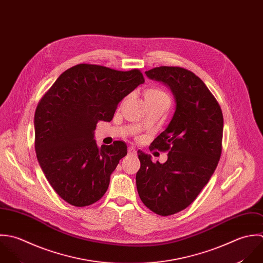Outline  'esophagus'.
Masks as SVG:
<instances>
[{
    "instance_id": "esophagus-1",
    "label": "esophagus",
    "mask_w": 263,
    "mask_h": 263,
    "mask_svg": "<svg viewBox=\"0 0 263 263\" xmlns=\"http://www.w3.org/2000/svg\"><path fill=\"white\" fill-rule=\"evenodd\" d=\"M127 152H128V154H129V155H132V156L137 155V151H136V149H135L134 147H129V148H128V150H127Z\"/></svg>"
}]
</instances>
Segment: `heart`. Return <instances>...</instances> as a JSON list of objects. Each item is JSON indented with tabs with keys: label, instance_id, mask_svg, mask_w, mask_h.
<instances>
[{
	"label": "heart",
	"instance_id": "heart-1",
	"mask_svg": "<svg viewBox=\"0 0 263 263\" xmlns=\"http://www.w3.org/2000/svg\"><path fill=\"white\" fill-rule=\"evenodd\" d=\"M145 97H165V98H168V96L163 90L158 89V88L148 89L145 93Z\"/></svg>",
	"mask_w": 263,
	"mask_h": 263
}]
</instances>
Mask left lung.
I'll use <instances>...</instances> for the list:
<instances>
[{"label":"left lung","instance_id":"8db88e82","mask_svg":"<svg viewBox=\"0 0 263 263\" xmlns=\"http://www.w3.org/2000/svg\"><path fill=\"white\" fill-rule=\"evenodd\" d=\"M145 73L171 88L175 110L166 129L151 144L168 151L167 160L153 163L151 155L139 151L137 189L150 210L167 216L192 204L213 175L221 154L223 117L213 95L192 71L160 66Z\"/></svg>","mask_w":263,"mask_h":263}]
</instances>
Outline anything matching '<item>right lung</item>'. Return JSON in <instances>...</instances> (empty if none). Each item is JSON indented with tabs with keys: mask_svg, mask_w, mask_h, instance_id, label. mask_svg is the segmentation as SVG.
Here are the masks:
<instances>
[{
	"mask_svg": "<svg viewBox=\"0 0 263 263\" xmlns=\"http://www.w3.org/2000/svg\"><path fill=\"white\" fill-rule=\"evenodd\" d=\"M144 83L138 69L79 64L64 71L40 101L34 114L36 158L51 186L67 203L88 206L106 193L127 147L115 141L98 148L97 122L111 121L119 102Z\"/></svg>",
	"mask_w": 263,
	"mask_h": 263,
	"instance_id": "right-lung-1",
	"label": "right lung"
}]
</instances>
